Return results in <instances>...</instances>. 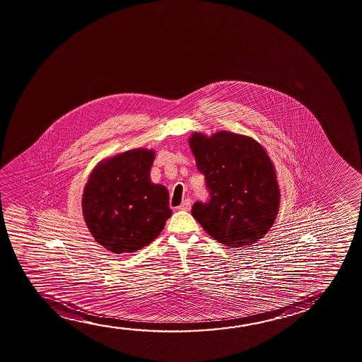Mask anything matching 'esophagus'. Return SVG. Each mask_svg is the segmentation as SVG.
I'll list each match as a JSON object with an SVG mask.
<instances>
[{"mask_svg": "<svg viewBox=\"0 0 362 362\" xmlns=\"http://www.w3.org/2000/svg\"><path fill=\"white\" fill-rule=\"evenodd\" d=\"M177 209H182V211H189V209H191V199H184V201H182V204H180Z\"/></svg>", "mask_w": 362, "mask_h": 362, "instance_id": "34e87169", "label": "esophagus"}]
</instances>
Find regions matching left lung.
Segmentation results:
<instances>
[{
    "instance_id": "1",
    "label": "left lung",
    "mask_w": 362,
    "mask_h": 362,
    "mask_svg": "<svg viewBox=\"0 0 362 362\" xmlns=\"http://www.w3.org/2000/svg\"><path fill=\"white\" fill-rule=\"evenodd\" d=\"M189 145L211 192L196 202L192 216L212 238L229 248L255 245L274 223L280 189L269 155L242 134H192Z\"/></svg>"
}]
</instances>
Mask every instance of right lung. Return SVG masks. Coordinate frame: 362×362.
Returning <instances> with one entry per match:
<instances>
[{"instance_id":"obj_1","label":"right lung","mask_w":362,"mask_h":362,"mask_svg":"<svg viewBox=\"0 0 362 362\" xmlns=\"http://www.w3.org/2000/svg\"><path fill=\"white\" fill-rule=\"evenodd\" d=\"M153 158L155 151L143 148L103 158L84 186L88 229L97 243L115 255L150 245L173 214L168 189L150 180Z\"/></svg>"}]
</instances>
